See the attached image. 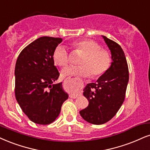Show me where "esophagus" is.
<instances>
[{
	"label": "esophagus",
	"instance_id": "34e87169",
	"mask_svg": "<svg viewBox=\"0 0 150 150\" xmlns=\"http://www.w3.org/2000/svg\"><path fill=\"white\" fill-rule=\"evenodd\" d=\"M70 98H73V99H76V97H78V95H71L69 96Z\"/></svg>",
	"mask_w": 150,
	"mask_h": 150
}]
</instances>
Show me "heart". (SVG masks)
<instances>
[{
    "label": "heart",
    "mask_w": 150,
    "mask_h": 150,
    "mask_svg": "<svg viewBox=\"0 0 150 150\" xmlns=\"http://www.w3.org/2000/svg\"><path fill=\"white\" fill-rule=\"evenodd\" d=\"M71 47L75 52L82 54L79 60V66H69L62 70L63 77L69 76H89L93 78L100 76L110 67L111 58L106 50L101 49L97 42L91 40H81L73 42ZM55 64L64 67L69 64L67 51L62 46L55 48L53 53Z\"/></svg>",
    "instance_id": "obj_1"
}]
</instances>
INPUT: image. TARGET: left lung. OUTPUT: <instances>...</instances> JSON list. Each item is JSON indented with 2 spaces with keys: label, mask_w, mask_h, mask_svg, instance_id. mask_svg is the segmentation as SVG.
<instances>
[{
  "label": "left lung",
  "mask_w": 150,
  "mask_h": 150,
  "mask_svg": "<svg viewBox=\"0 0 150 150\" xmlns=\"http://www.w3.org/2000/svg\"><path fill=\"white\" fill-rule=\"evenodd\" d=\"M110 52L112 62L108 69L95 83L87 84L83 95L88 106L80 111L88 122L102 125L115 115L125 101L129 82L128 64L121 47L102 36Z\"/></svg>",
  "instance_id": "8db88e82"
}]
</instances>
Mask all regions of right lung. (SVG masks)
<instances>
[{
  "mask_svg": "<svg viewBox=\"0 0 150 150\" xmlns=\"http://www.w3.org/2000/svg\"><path fill=\"white\" fill-rule=\"evenodd\" d=\"M62 41L52 37L37 39L22 50L16 62V99L28 117L38 125L55 121L68 99L62 83H53L60 74L53 53Z\"/></svg>",
  "mask_w": 150,
  "mask_h": 150,
  "instance_id": "add662e5",
  "label": "right lung"
}]
</instances>
